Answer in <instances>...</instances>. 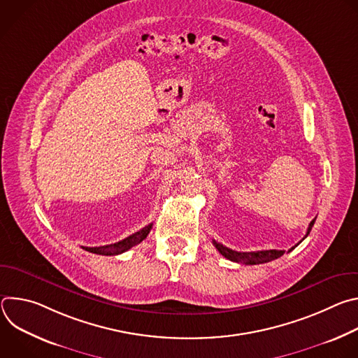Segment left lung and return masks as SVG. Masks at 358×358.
<instances>
[{"instance_id":"obj_1","label":"left lung","mask_w":358,"mask_h":358,"mask_svg":"<svg viewBox=\"0 0 358 358\" xmlns=\"http://www.w3.org/2000/svg\"><path fill=\"white\" fill-rule=\"evenodd\" d=\"M315 221L313 220L308 228V232H306V236H308L312 231V227L315 225ZM304 236V238H306ZM303 238V239H304ZM214 246L218 249V252L222 255V257H225L227 259L232 261V262H238V264H245V265H259V264H266V262H271V261H275L278 258H280L282 255L285 253V250H278V249H269V250H258V252H236V250H232L227 246H224L222 243H218L217 241H213ZM294 249V248H292ZM292 249H289L287 252H290Z\"/></svg>"}]
</instances>
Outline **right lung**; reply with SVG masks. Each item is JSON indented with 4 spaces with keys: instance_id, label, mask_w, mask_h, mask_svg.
<instances>
[{
    "instance_id": "obj_1",
    "label": "right lung",
    "mask_w": 358,
    "mask_h": 358,
    "mask_svg": "<svg viewBox=\"0 0 358 358\" xmlns=\"http://www.w3.org/2000/svg\"><path fill=\"white\" fill-rule=\"evenodd\" d=\"M152 224L141 228L140 231L131 234L130 236L116 242V243H112V245H105V246H82L85 250L87 252H92V253H97V255H105V257H112V255H119V253H123L126 250H129L130 248H133L134 245L140 243L143 239L147 238L150 229H151Z\"/></svg>"
}]
</instances>
